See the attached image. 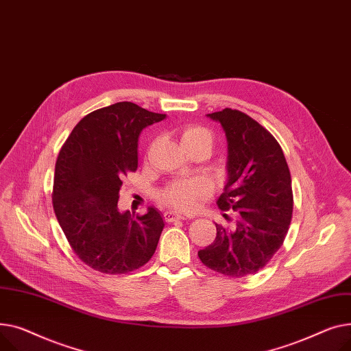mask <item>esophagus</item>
Here are the masks:
<instances>
[{
  "label": "esophagus",
  "mask_w": 351,
  "mask_h": 351,
  "mask_svg": "<svg viewBox=\"0 0 351 351\" xmlns=\"http://www.w3.org/2000/svg\"><path fill=\"white\" fill-rule=\"evenodd\" d=\"M189 218H193V215H181V214H177V213H174V211L164 213V219H166V222L184 221V219H189Z\"/></svg>",
  "instance_id": "1"
}]
</instances>
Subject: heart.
Wrapping results in <instances>:
<instances>
[{"instance_id":"1","label":"heart","mask_w":351,"mask_h":351,"mask_svg":"<svg viewBox=\"0 0 351 351\" xmlns=\"http://www.w3.org/2000/svg\"><path fill=\"white\" fill-rule=\"evenodd\" d=\"M198 140H208L210 143H213V136L207 129L201 126H187L182 129L181 141L184 146ZM208 194L210 185L207 184V181L201 178H191L169 184L166 189L160 191L158 197L162 204L169 205L171 208L180 211H190L197 207L198 201H201Z\"/></svg>"}]
</instances>
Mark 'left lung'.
Here are the masks:
<instances>
[{"mask_svg": "<svg viewBox=\"0 0 351 351\" xmlns=\"http://www.w3.org/2000/svg\"><path fill=\"white\" fill-rule=\"evenodd\" d=\"M208 117L221 123L228 140V182L218 208L238 211L239 221L234 230L215 223L217 237L198 258L225 276L254 275L271 262L289 231L291 171L276 138L248 114L226 108Z\"/></svg>", "mask_w": 351, "mask_h": 351, "instance_id": "1", "label": "left lung"}]
</instances>
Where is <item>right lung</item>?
<instances>
[{"mask_svg": "<svg viewBox=\"0 0 351 351\" xmlns=\"http://www.w3.org/2000/svg\"><path fill=\"white\" fill-rule=\"evenodd\" d=\"M166 117L119 101L82 119L55 164L52 205L75 255L92 269L120 275L146 265L164 228L160 213H119L123 178L137 170L141 130Z\"/></svg>", "mask_w": 351, "mask_h": 351, "instance_id": "right-lung-1", "label": "right lung"}]
</instances>
